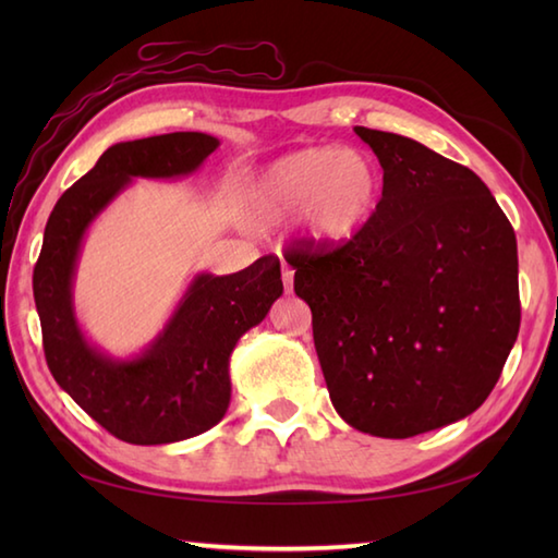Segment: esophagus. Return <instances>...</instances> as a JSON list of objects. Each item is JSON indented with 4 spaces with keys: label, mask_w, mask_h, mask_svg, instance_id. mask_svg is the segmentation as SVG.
Segmentation results:
<instances>
[{
    "label": "esophagus",
    "mask_w": 558,
    "mask_h": 558,
    "mask_svg": "<svg viewBox=\"0 0 558 558\" xmlns=\"http://www.w3.org/2000/svg\"><path fill=\"white\" fill-rule=\"evenodd\" d=\"M282 286H286V292H292V280H294V270L286 264V260H282Z\"/></svg>",
    "instance_id": "esophagus-1"
}]
</instances>
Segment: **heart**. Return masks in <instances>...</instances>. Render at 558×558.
<instances>
[{"label": "heart", "mask_w": 558, "mask_h": 558, "mask_svg": "<svg viewBox=\"0 0 558 558\" xmlns=\"http://www.w3.org/2000/svg\"><path fill=\"white\" fill-rule=\"evenodd\" d=\"M384 198L381 165L366 150L310 146L268 162L246 186L254 225H280L298 216L310 244L336 246L369 225Z\"/></svg>", "instance_id": "obj_1"}]
</instances>
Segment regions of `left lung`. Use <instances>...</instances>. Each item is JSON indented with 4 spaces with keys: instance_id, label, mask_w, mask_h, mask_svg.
I'll use <instances>...</instances> for the list:
<instances>
[{
    "instance_id": "1",
    "label": "left lung",
    "mask_w": 558,
    "mask_h": 558,
    "mask_svg": "<svg viewBox=\"0 0 558 558\" xmlns=\"http://www.w3.org/2000/svg\"><path fill=\"white\" fill-rule=\"evenodd\" d=\"M384 168L376 218L336 248H288L330 402L410 438L475 412L520 328L518 244L480 177L420 141L354 126Z\"/></svg>"
}]
</instances>
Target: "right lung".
Returning a JSON list of instances; mask_svg holds the SVG:
<instances>
[{
    "label": "right lung",
    "mask_w": 558,
    "mask_h": 558,
    "mask_svg": "<svg viewBox=\"0 0 558 558\" xmlns=\"http://www.w3.org/2000/svg\"><path fill=\"white\" fill-rule=\"evenodd\" d=\"M216 136L174 132L114 144L69 186L45 225L33 270L45 360L54 381L112 436L136 446L184 441L216 426L230 405V354L282 294L280 260L264 256L232 276L198 272L150 345L114 360L76 322L74 276L83 236L132 184L194 174Z\"/></svg>",
    "instance_id": "right-lung-1"
}]
</instances>
